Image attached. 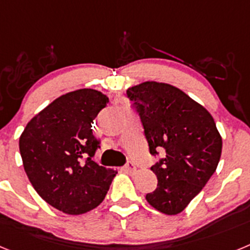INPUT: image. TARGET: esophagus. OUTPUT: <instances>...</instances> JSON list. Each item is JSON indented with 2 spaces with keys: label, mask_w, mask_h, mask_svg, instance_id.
<instances>
[{
  "label": "esophagus",
  "mask_w": 250,
  "mask_h": 250,
  "mask_svg": "<svg viewBox=\"0 0 250 250\" xmlns=\"http://www.w3.org/2000/svg\"><path fill=\"white\" fill-rule=\"evenodd\" d=\"M125 171L129 174H135L136 173V167L132 161H127L126 165H125Z\"/></svg>",
  "instance_id": "esophagus-1"
}]
</instances>
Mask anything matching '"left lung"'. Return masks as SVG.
Returning <instances> with one entry per match:
<instances>
[{
  "mask_svg": "<svg viewBox=\"0 0 250 250\" xmlns=\"http://www.w3.org/2000/svg\"><path fill=\"white\" fill-rule=\"evenodd\" d=\"M144 127L158 187L146 194L156 210L182 213L202 191L222 155V136L205 107L169 83L146 81L126 90Z\"/></svg>",
  "mask_w": 250,
  "mask_h": 250,
  "instance_id": "1",
  "label": "left lung"
}]
</instances>
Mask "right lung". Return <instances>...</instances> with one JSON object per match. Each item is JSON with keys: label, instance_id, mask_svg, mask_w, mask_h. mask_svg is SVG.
Returning <instances> with one entry per match:
<instances>
[{"label": "right lung", "instance_id": "add662e5", "mask_svg": "<svg viewBox=\"0 0 250 250\" xmlns=\"http://www.w3.org/2000/svg\"><path fill=\"white\" fill-rule=\"evenodd\" d=\"M107 103L109 98L96 90L67 92L35 115L20 136L28 180L46 203L62 213L92 210L118 173L92 160L100 141L91 124Z\"/></svg>", "mask_w": 250, "mask_h": 250}]
</instances>
